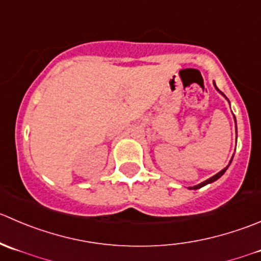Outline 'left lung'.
Segmentation results:
<instances>
[{
    "instance_id": "obj_1",
    "label": "left lung",
    "mask_w": 261,
    "mask_h": 261,
    "mask_svg": "<svg viewBox=\"0 0 261 261\" xmlns=\"http://www.w3.org/2000/svg\"><path fill=\"white\" fill-rule=\"evenodd\" d=\"M215 86H216V84H215ZM216 89H217V86H216ZM217 90H218V89H217ZM222 95H223V94H222ZM223 96H224V95H223ZM236 132H237V130H236ZM231 161H232V160H231ZM231 161H229V164H231ZM228 166H229V165H228ZM228 166H227V167H224V169H223V170H221V171H219V172H218V174H216V175H215V176L210 177V179H208V180H205V181H203V182H200V184L195 185V187H190V188H189V189H199V188L204 187V185H207V184H211V182L216 181V180H217V179H219V177H221V176H222V175H223V174H224V172H226V170H227V169H228Z\"/></svg>"
}]
</instances>
